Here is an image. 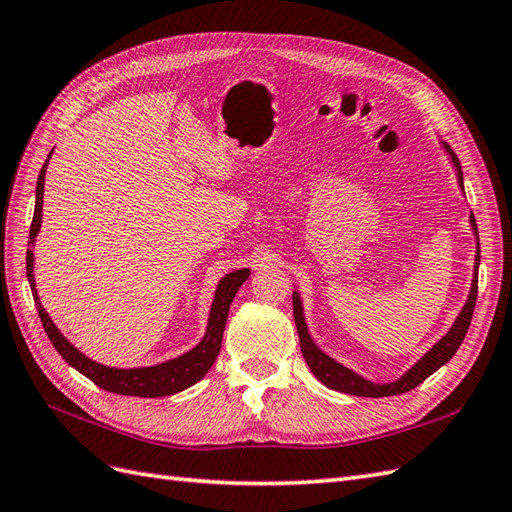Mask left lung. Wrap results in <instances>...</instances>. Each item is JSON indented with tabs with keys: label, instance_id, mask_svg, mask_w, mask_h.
Returning a JSON list of instances; mask_svg holds the SVG:
<instances>
[{
	"label": "left lung",
	"instance_id": "8db88e82",
	"mask_svg": "<svg viewBox=\"0 0 512 512\" xmlns=\"http://www.w3.org/2000/svg\"><path fill=\"white\" fill-rule=\"evenodd\" d=\"M443 149L448 151L450 160L456 168V177H458V186L463 190V170H461V162H458L456 153L443 142ZM471 227H474V233L478 235V227L474 216H469ZM478 264H480V244L476 251V266H474V279H471V290L467 296V303L458 313L452 329L445 333L439 342L432 346L426 355L419 359L409 372H404L398 381L393 383H372L368 378L359 376L357 372L348 370L346 365L337 363L335 359H331L326 352H322L316 342H313L307 324H305V313H303V303H300L298 292H294L292 303H294V320H296V329H298V339H300V350H303V357L309 365V370L313 372V376L318 378L320 383H324L329 389L342 391V393H350V396H361V398H385V396H398V393L411 391L415 389L419 383H424L426 378L437 372L441 365L448 363L454 352L458 350V346L463 344V339L467 335V329L471 324V316H474V307H476V298H478Z\"/></svg>",
	"mask_w": 512,
	"mask_h": 512
}]
</instances>
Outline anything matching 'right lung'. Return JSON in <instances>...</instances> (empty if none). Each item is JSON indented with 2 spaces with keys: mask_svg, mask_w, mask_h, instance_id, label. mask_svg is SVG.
I'll use <instances>...</instances> for the list:
<instances>
[{
  "mask_svg": "<svg viewBox=\"0 0 512 512\" xmlns=\"http://www.w3.org/2000/svg\"><path fill=\"white\" fill-rule=\"evenodd\" d=\"M47 162L43 164L41 173H38L36 181V205H34V218H32V227H30V246H34V240L38 231H41V218H43V188H45V173H47ZM25 268H28V281L34 294V303L38 309V318L43 322V329L49 337V342L54 344V348L60 352V357L67 361L71 368L77 372H82L86 378H90L97 387L112 391V393H121V396H138V398H160V396H173V393H179L183 389H188L190 385L199 383L201 378L212 368L220 344H222V333H225V324L229 316V305L233 303L235 294H238L240 285L248 279L251 270L242 268L225 274L220 279L216 294H214V303L212 311H209V322H207V331L205 337L199 342V346H194L188 350L186 355H181L177 359H170L164 363L151 365V368H131V370H121V368H108V365H101L93 359H88L82 355L67 337H64L58 326L51 322L49 313L38 300L36 292V283H34V253L32 248L25 255Z\"/></svg>",
  "mask_w": 512,
  "mask_h": 512,
  "instance_id": "1",
  "label": "right lung"
}]
</instances>
